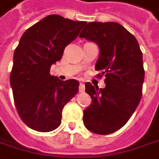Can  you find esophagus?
<instances>
[{
	"label": "esophagus",
	"instance_id": "obj_1",
	"mask_svg": "<svg viewBox=\"0 0 159 159\" xmlns=\"http://www.w3.org/2000/svg\"><path fill=\"white\" fill-rule=\"evenodd\" d=\"M84 88H85V87H84V84H83V83H80V87H79L80 92V93H83V92H84Z\"/></svg>",
	"mask_w": 159,
	"mask_h": 159
}]
</instances>
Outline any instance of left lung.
I'll return each instance as SVG.
<instances>
[{
	"instance_id": "1",
	"label": "left lung",
	"mask_w": 159,
	"mask_h": 159,
	"mask_svg": "<svg viewBox=\"0 0 159 159\" xmlns=\"http://www.w3.org/2000/svg\"><path fill=\"white\" fill-rule=\"evenodd\" d=\"M80 37L100 48L95 70L102 72L99 77L106 78L103 89L85 83L92 104L83 111V123L95 134H111L127 123L141 101L143 53L135 36L117 22L86 23Z\"/></svg>"
}]
</instances>
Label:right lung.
Wrapping results in <instances>:
<instances>
[{
	"mask_svg": "<svg viewBox=\"0 0 159 159\" xmlns=\"http://www.w3.org/2000/svg\"><path fill=\"white\" fill-rule=\"evenodd\" d=\"M85 24L49 15L30 27L19 40L10 84L17 113L30 128L39 132L56 129L65 105L79 92L78 80H60L49 70Z\"/></svg>",
	"mask_w": 159,
	"mask_h": 159,
	"instance_id": "1",
	"label": "right lung"
}]
</instances>
